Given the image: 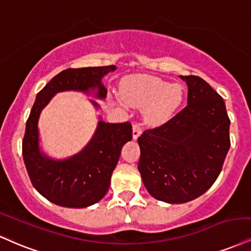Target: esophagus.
<instances>
[{"instance_id": "esophagus-1", "label": "esophagus", "mask_w": 251, "mask_h": 251, "mask_svg": "<svg viewBox=\"0 0 251 251\" xmlns=\"http://www.w3.org/2000/svg\"><path fill=\"white\" fill-rule=\"evenodd\" d=\"M133 139L135 140V139H138L139 137H140V134H141V127H140V125H139L138 123H134L133 124Z\"/></svg>"}]
</instances>
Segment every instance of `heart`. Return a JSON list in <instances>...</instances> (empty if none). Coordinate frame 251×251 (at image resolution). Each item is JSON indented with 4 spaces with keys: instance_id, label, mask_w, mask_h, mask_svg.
Listing matches in <instances>:
<instances>
[{
    "instance_id": "obj_1",
    "label": "heart",
    "mask_w": 251,
    "mask_h": 251,
    "mask_svg": "<svg viewBox=\"0 0 251 251\" xmlns=\"http://www.w3.org/2000/svg\"><path fill=\"white\" fill-rule=\"evenodd\" d=\"M122 97L128 105L145 108V120L158 126L170 120L180 107L185 89L180 84L150 76H137L124 81Z\"/></svg>"
}]
</instances>
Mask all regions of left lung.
<instances>
[{"label": "left lung", "mask_w": 251, "mask_h": 251, "mask_svg": "<svg viewBox=\"0 0 251 251\" xmlns=\"http://www.w3.org/2000/svg\"><path fill=\"white\" fill-rule=\"evenodd\" d=\"M188 86L187 106L138 138V170L156 200L185 203L215 182L230 147L222 97L198 76H180Z\"/></svg>", "instance_id": "left-lung-1"}]
</instances>
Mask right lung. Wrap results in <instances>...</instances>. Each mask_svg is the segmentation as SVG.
<instances>
[{"label":"right lung","mask_w":251,"mask_h":251,"mask_svg":"<svg viewBox=\"0 0 251 251\" xmlns=\"http://www.w3.org/2000/svg\"><path fill=\"white\" fill-rule=\"evenodd\" d=\"M114 65L66 69L51 79L36 96L26 120L22 154L30 181L36 191L52 203L68 208H84L97 203L108 191L123 146L132 139L129 122H99L90 143L76 155L53 160L39 151L38 119L42 110L57 92L96 91L97 98L107 95L101 78L116 70ZM96 107L98 104L91 100Z\"/></svg>","instance_id":"right-lung-1"}]
</instances>
